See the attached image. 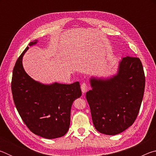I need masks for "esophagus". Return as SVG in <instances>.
Returning a JSON list of instances; mask_svg holds the SVG:
<instances>
[{
	"label": "esophagus",
	"instance_id": "esophagus-1",
	"mask_svg": "<svg viewBox=\"0 0 156 156\" xmlns=\"http://www.w3.org/2000/svg\"><path fill=\"white\" fill-rule=\"evenodd\" d=\"M80 87H81L82 92H83V94H84V93H85V92H87V91L88 85L86 83H83V84H81Z\"/></svg>",
	"mask_w": 156,
	"mask_h": 156
}]
</instances>
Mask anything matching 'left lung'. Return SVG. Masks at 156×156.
<instances>
[{"label":"left lung","instance_id":"8db88e82","mask_svg":"<svg viewBox=\"0 0 156 156\" xmlns=\"http://www.w3.org/2000/svg\"><path fill=\"white\" fill-rule=\"evenodd\" d=\"M87 92L92 121L98 131L116 135L136 120L144 96L145 76L138 58L126 56L119 62L117 74L108 78H91Z\"/></svg>","mask_w":156,"mask_h":156}]
</instances>
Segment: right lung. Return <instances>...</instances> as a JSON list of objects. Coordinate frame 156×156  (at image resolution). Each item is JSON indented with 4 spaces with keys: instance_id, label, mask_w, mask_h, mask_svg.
Wrapping results in <instances>:
<instances>
[{
    "instance_id": "add662e5",
    "label": "right lung",
    "mask_w": 156,
    "mask_h": 156,
    "mask_svg": "<svg viewBox=\"0 0 156 156\" xmlns=\"http://www.w3.org/2000/svg\"><path fill=\"white\" fill-rule=\"evenodd\" d=\"M35 40L29 44H36ZM18 58L13 69L12 92L17 111L29 129L47 139L65 135L70 125L73 102L82 95L79 82L66 84H44L33 80L23 68V57Z\"/></svg>"
}]
</instances>
